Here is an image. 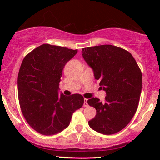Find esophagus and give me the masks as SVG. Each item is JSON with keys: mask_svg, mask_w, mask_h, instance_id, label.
Returning a JSON list of instances; mask_svg holds the SVG:
<instances>
[{"mask_svg": "<svg viewBox=\"0 0 160 160\" xmlns=\"http://www.w3.org/2000/svg\"><path fill=\"white\" fill-rule=\"evenodd\" d=\"M87 100L88 99L84 98V102H83V107L84 108H87L88 106H89V104H88V103H87Z\"/></svg>", "mask_w": 160, "mask_h": 160, "instance_id": "34e87169", "label": "esophagus"}]
</instances>
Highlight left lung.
Wrapping results in <instances>:
<instances>
[{"label":"left lung","instance_id":"8db88e82","mask_svg":"<svg viewBox=\"0 0 160 160\" xmlns=\"http://www.w3.org/2000/svg\"><path fill=\"white\" fill-rule=\"evenodd\" d=\"M82 57L106 92L103 102L97 98L87 101L96 110L89 126L104 135L118 132L129 123L137 111L142 87L141 70L131 53L115 46L84 48Z\"/></svg>","mask_w":160,"mask_h":160}]
</instances>
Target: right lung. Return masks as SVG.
I'll return each instance as SVG.
<instances>
[{
  "label": "right lung",
  "instance_id": "1",
  "mask_svg": "<svg viewBox=\"0 0 160 160\" xmlns=\"http://www.w3.org/2000/svg\"><path fill=\"white\" fill-rule=\"evenodd\" d=\"M78 49L43 44L23 59L18 75L19 102L28 123L43 135L61 132L84 102L81 95L59 93L64 67Z\"/></svg>",
  "mask_w": 160,
  "mask_h": 160
}]
</instances>
